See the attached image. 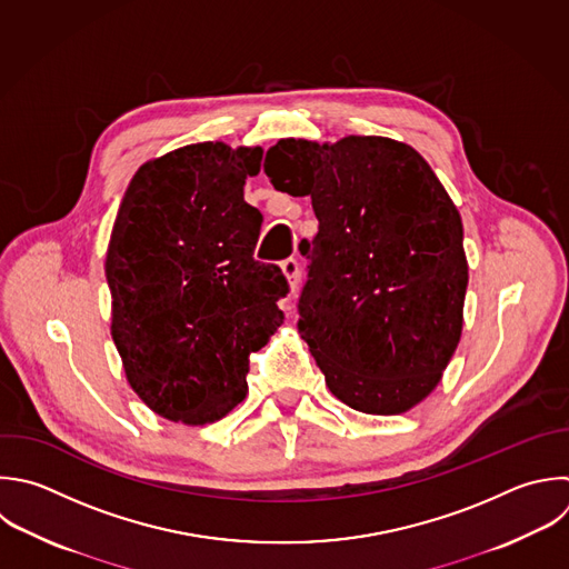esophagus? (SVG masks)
<instances>
[{
	"instance_id": "obj_1",
	"label": "esophagus",
	"mask_w": 569,
	"mask_h": 569,
	"mask_svg": "<svg viewBox=\"0 0 569 569\" xmlns=\"http://www.w3.org/2000/svg\"><path fill=\"white\" fill-rule=\"evenodd\" d=\"M280 267H282V273L287 276L291 289L296 291V289H298V282H300V264H298V260H296V258H287V260L280 262Z\"/></svg>"
}]
</instances>
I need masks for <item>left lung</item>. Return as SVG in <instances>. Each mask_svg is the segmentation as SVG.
<instances>
[{"instance_id":"8db88e82","label":"left lung","mask_w":569,"mask_h":569,"mask_svg":"<svg viewBox=\"0 0 569 569\" xmlns=\"http://www.w3.org/2000/svg\"><path fill=\"white\" fill-rule=\"evenodd\" d=\"M264 173L311 196L316 238L298 300V331L336 398L391 416L440 382L467 291L462 222L431 167L411 147L349 136L336 144L280 140Z\"/></svg>"}]
</instances>
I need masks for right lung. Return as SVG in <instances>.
I'll list each match as a JSON object with an SVG mask.
<instances>
[{"label":"right lung","instance_id":"obj_1","mask_svg":"<svg viewBox=\"0 0 569 569\" xmlns=\"http://www.w3.org/2000/svg\"><path fill=\"white\" fill-rule=\"evenodd\" d=\"M262 149L189 144L133 176L107 251L111 336L133 391L160 416L204 425L247 396L249 353L282 325L289 282L253 258L262 213L244 180Z\"/></svg>","mask_w":569,"mask_h":569}]
</instances>
